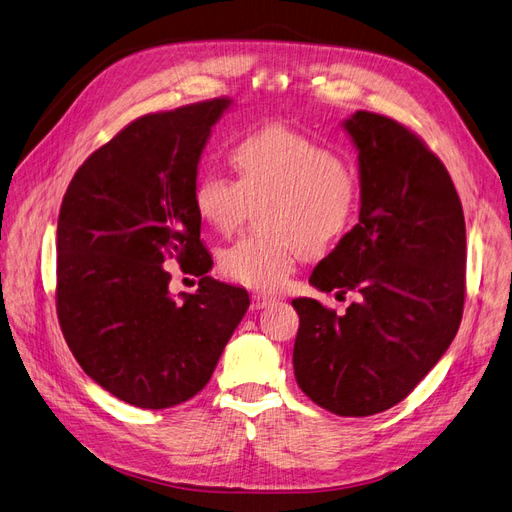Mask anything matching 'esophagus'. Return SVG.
<instances>
[{"label": "esophagus", "mask_w": 512, "mask_h": 512, "mask_svg": "<svg viewBox=\"0 0 512 512\" xmlns=\"http://www.w3.org/2000/svg\"><path fill=\"white\" fill-rule=\"evenodd\" d=\"M275 303V297H269V294H252V309H265Z\"/></svg>", "instance_id": "esophagus-1"}]
</instances>
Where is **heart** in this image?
I'll return each instance as SVG.
<instances>
[{
    "instance_id": "heart-1",
    "label": "heart",
    "mask_w": 512,
    "mask_h": 512,
    "mask_svg": "<svg viewBox=\"0 0 512 512\" xmlns=\"http://www.w3.org/2000/svg\"><path fill=\"white\" fill-rule=\"evenodd\" d=\"M237 181L218 170L194 185L198 218L228 235L250 205L260 209L262 237H245L220 254L228 280L254 290L282 288L294 265L333 247L352 228L361 203L354 170L337 153L297 130L267 126L230 149Z\"/></svg>"
}]
</instances>
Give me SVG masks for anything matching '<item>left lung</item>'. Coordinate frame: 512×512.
Returning <instances> with one entry per match:
<instances>
[{"label":"left lung","mask_w":512,"mask_h":512,"mask_svg":"<svg viewBox=\"0 0 512 512\" xmlns=\"http://www.w3.org/2000/svg\"><path fill=\"white\" fill-rule=\"evenodd\" d=\"M359 151V224L309 277L354 292L344 316L316 299L299 314L292 365L301 391L339 416H369L412 393L457 335L466 297V220L444 164L401 123L342 121Z\"/></svg>","instance_id":"obj_1"}]
</instances>
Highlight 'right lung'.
I'll use <instances>...</instances> for the list:
<instances>
[{
  "label": "right lung",
  "mask_w": 512,
  "mask_h": 512,
  "mask_svg": "<svg viewBox=\"0 0 512 512\" xmlns=\"http://www.w3.org/2000/svg\"><path fill=\"white\" fill-rule=\"evenodd\" d=\"M232 100L132 121L72 177L57 222V316L85 374L145 410L205 389L250 307L245 288L207 275L194 207L198 162ZM201 277L169 294L163 262Z\"/></svg>",
  "instance_id": "1"
}]
</instances>
